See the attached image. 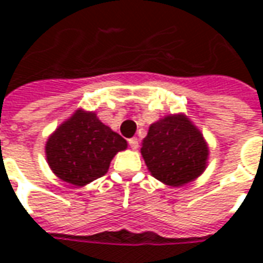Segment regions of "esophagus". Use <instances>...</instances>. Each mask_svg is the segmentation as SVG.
<instances>
[{
	"mask_svg": "<svg viewBox=\"0 0 263 263\" xmlns=\"http://www.w3.org/2000/svg\"><path fill=\"white\" fill-rule=\"evenodd\" d=\"M128 143H129V146H131V149H134V151H137V149L139 148V142H138V138H131V139L128 141Z\"/></svg>",
	"mask_w": 263,
	"mask_h": 263,
	"instance_id": "obj_1",
	"label": "esophagus"
}]
</instances>
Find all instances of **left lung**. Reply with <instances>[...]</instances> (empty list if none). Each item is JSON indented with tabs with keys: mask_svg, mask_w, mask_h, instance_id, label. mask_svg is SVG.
I'll list each match as a JSON object with an SVG mask.
<instances>
[{
	"mask_svg": "<svg viewBox=\"0 0 263 263\" xmlns=\"http://www.w3.org/2000/svg\"><path fill=\"white\" fill-rule=\"evenodd\" d=\"M141 154L155 179L166 186L180 187L203 175L210 149L201 131L180 112L151 124Z\"/></svg>",
	"mask_w": 263,
	"mask_h": 263,
	"instance_id": "8db88e82",
	"label": "left lung"
}]
</instances>
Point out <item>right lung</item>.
Listing matches in <instances>:
<instances>
[{
	"mask_svg": "<svg viewBox=\"0 0 263 263\" xmlns=\"http://www.w3.org/2000/svg\"><path fill=\"white\" fill-rule=\"evenodd\" d=\"M126 146L125 139L98 120L96 112L79 108L49 135L45 154L60 180L83 187L104 176L112 158Z\"/></svg>",
	"mask_w": 263,
	"mask_h": 263,
	"instance_id": "right-lung-1",
	"label": "right lung"
}]
</instances>
